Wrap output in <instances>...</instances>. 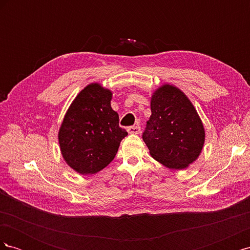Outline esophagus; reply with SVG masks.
Here are the masks:
<instances>
[{"label": "esophagus", "instance_id": "esophagus-1", "mask_svg": "<svg viewBox=\"0 0 250 250\" xmlns=\"http://www.w3.org/2000/svg\"><path fill=\"white\" fill-rule=\"evenodd\" d=\"M127 131H128V133H129V134H139L141 132V127L139 125H137V126H130V127H128Z\"/></svg>", "mask_w": 250, "mask_h": 250}]
</instances>
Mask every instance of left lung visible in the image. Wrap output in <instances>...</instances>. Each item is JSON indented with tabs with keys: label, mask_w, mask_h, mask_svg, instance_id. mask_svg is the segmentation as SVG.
Masks as SVG:
<instances>
[{
	"label": "left lung",
	"mask_w": 250,
	"mask_h": 250,
	"mask_svg": "<svg viewBox=\"0 0 250 250\" xmlns=\"http://www.w3.org/2000/svg\"><path fill=\"white\" fill-rule=\"evenodd\" d=\"M150 107L143 133L150 155L169 169H187L197 160L206 141L197 110L183 90L169 83L154 90Z\"/></svg>",
	"instance_id": "left-lung-1"
}]
</instances>
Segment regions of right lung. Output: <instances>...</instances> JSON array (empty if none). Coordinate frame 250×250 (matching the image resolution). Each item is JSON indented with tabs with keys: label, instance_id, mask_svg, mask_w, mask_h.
<instances>
[{
	"label": "right lung",
	"instance_id": "obj_1",
	"mask_svg": "<svg viewBox=\"0 0 250 250\" xmlns=\"http://www.w3.org/2000/svg\"><path fill=\"white\" fill-rule=\"evenodd\" d=\"M111 90L90 83L71 103L58 131L65 163L82 175L103 170L115 158L127 131L111 108Z\"/></svg>",
	"mask_w": 250,
	"mask_h": 250
}]
</instances>
